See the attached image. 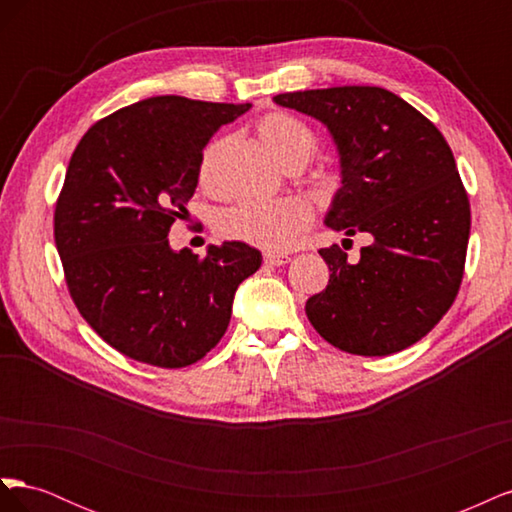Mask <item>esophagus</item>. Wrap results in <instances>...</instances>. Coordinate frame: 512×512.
<instances>
[{
	"label": "esophagus",
	"mask_w": 512,
	"mask_h": 512,
	"mask_svg": "<svg viewBox=\"0 0 512 512\" xmlns=\"http://www.w3.org/2000/svg\"><path fill=\"white\" fill-rule=\"evenodd\" d=\"M286 262H290V256L288 254H265V265H271V267H280V265H286Z\"/></svg>",
	"instance_id": "esophagus-1"
}]
</instances>
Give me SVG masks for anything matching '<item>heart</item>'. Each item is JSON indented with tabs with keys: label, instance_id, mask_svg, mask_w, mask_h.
<instances>
[{
	"label": "heart",
	"instance_id": "1",
	"mask_svg": "<svg viewBox=\"0 0 512 512\" xmlns=\"http://www.w3.org/2000/svg\"><path fill=\"white\" fill-rule=\"evenodd\" d=\"M258 136L271 156L286 170L303 168L316 156L318 138L303 121L286 113H267L258 121ZM224 141L209 143L198 162V181L203 188H213L218 177V162ZM312 222V209L299 198H280L260 203L241 200L218 215V232L226 239L250 243L260 250L284 252L299 241Z\"/></svg>",
	"mask_w": 512,
	"mask_h": 512
}]
</instances>
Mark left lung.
<instances>
[{"instance_id": "8db88e82", "label": "left lung", "mask_w": 512, "mask_h": 512, "mask_svg": "<svg viewBox=\"0 0 512 512\" xmlns=\"http://www.w3.org/2000/svg\"><path fill=\"white\" fill-rule=\"evenodd\" d=\"M275 104L320 119L342 160L327 224L367 232L352 262L320 250L329 284L305 314L339 350L384 356L425 337L451 309L466 267L470 200L442 132L393 91L344 85L280 94Z\"/></svg>"}]
</instances>
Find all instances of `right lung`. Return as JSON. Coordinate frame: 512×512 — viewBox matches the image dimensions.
I'll use <instances>...</instances> for the list:
<instances>
[{
	"label": "right lung",
	"instance_id": "right-lung-1",
	"mask_svg": "<svg viewBox=\"0 0 512 512\" xmlns=\"http://www.w3.org/2000/svg\"><path fill=\"white\" fill-rule=\"evenodd\" d=\"M252 104L156 96L119 108L76 145L55 205V245L70 297L108 346L164 369L218 346L239 284L262 256L241 241L198 258L170 250L188 213L200 153Z\"/></svg>",
	"mask_w": 512,
	"mask_h": 512
}]
</instances>
